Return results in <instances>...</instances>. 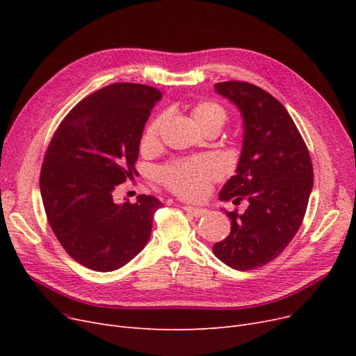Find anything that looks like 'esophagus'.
Returning a JSON list of instances; mask_svg holds the SVG:
<instances>
[{
	"label": "esophagus",
	"mask_w": 356,
	"mask_h": 356,
	"mask_svg": "<svg viewBox=\"0 0 356 356\" xmlns=\"http://www.w3.org/2000/svg\"><path fill=\"white\" fill-rule=\"evenodd\" d=\"M183 209H184V212L191 213V215H192V216H195V218H200V216H203V215H207V213H208V211H207V209H202V208L183 207Z\"/></svg>",
	"instance_id": "esophagus-1"
}]
</instances>
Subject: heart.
<instances>
[{
  "label": "heart",
  "mask_w": 356,
  "mask_h": 356,
  "mask_svg": "<svg viewBox=\"0 0 356 356\" xmlns=\"http://www.w3.org/2000/svg\"><path fill=\"white\" fill-rule=\"evenodd\" d=\"M191 120L199 131L218 127L220 128L227 120V112L219 104L212 101H200L191 109ZM163 117L154 118L144 131L141 145L144 148L157 143ZM219 177V170L213 161L197 159L193 161H179L168 164L160 170V179L168 191L183 199H200L209 192L211 183Z\"/></svg>",
  "instance_id": "b5f03b06"
}]
</instances>
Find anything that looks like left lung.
Segmentation results:
<instances>
[{
    "mask_svg": "<svg viewBox=\"0 0 356 356\" xmlns=\"http://www.w3.org/2000/svg\"><path fill=\"white\" fill-rule=\"evenodd\" d=\"M244 118V144L220 200L250 202L239 215L228 212L229 235L213 254L234 270L263 267L282 254L300 228L313 188L307 145L283 104L257 85L239 81L215 83Z\"/></svg>",
    "mask_w": 356,
    "mask_h": 356,
    "instance_id": "8db88e82",
    "label": "left lung"
}]
</instances>
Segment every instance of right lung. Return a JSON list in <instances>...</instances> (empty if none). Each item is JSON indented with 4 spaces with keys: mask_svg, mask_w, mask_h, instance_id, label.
I'll use <instances>...</instances> for the list:
<instances>
[{
    "mask_svg": "<svg viewBox=\"0 0 356 356\" xmlns=\"http://www.w3.org/2000/svg\"><path fill=\"white\" fill-rule=\"evenodd\" d=\"M161 92L141 83H111L73 106L49 143L40 172L47 222L65 251L95 271L133 259L152 235L161 202L138 195L114 203L112 192L137 175L144 125Z\"/></svg>",
    "mask_w": 356,
    "mask_h": 356,
    "instance_id": "obj_1",
    "label": "right lung"
}]
</instances>
